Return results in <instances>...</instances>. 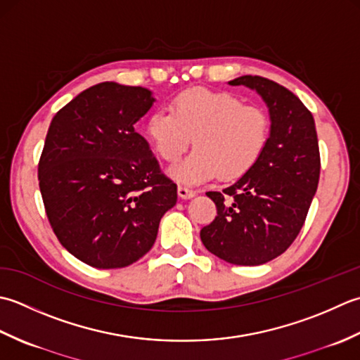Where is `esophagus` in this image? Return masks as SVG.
<instances>
[{
	"label": "esophagus",
	"instance_id": "34e87169",
	"mask_svg": "<svg viewBox=\"0 0 360 360\" xmlns=\"http://www.w3.org/2000/svg\"><path fill=\"white\" fill-rule=\"evenodd\" d=\"M177 193H179V197L180 199H193V197L197 194L195 191H193V189H189V188H185V186H179V189H177Z\"/></svg>",
	"mask_w": 360,
	"mask_h": 360
}]
</instances>
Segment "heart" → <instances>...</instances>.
<instances>
[{
	"instance_id": "obj_1",
	"label": "heart",
	"mask_w": 360,
	"mask_h": 360,
	"mask_svg": "<svg viewBox=\"0 0 360 360\" xmlns=\"http://www.w3.org/2000/svg\"><path fill=\"white\" fill-rule=\"evenodd\" d=\"M146 135L167 163L193 141L195 150L171 175L183 185H200L217 175L234 180L252 171L266 150L270 122L261 107L242 104L231 93L191 88L174 98L171 112L150 115Z\"/></svg>"
}]
</instances>
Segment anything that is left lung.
<instances>
[{"mask_svg": "<svg viewBox=\"0 0 360 360\" xmlns=\"http://www.w3.org/2000/svg\"><path fill=\"white\" fill-rule=\"evenodd\" d=\"M229 84L250 88L266 102L270 135L252 171L222 193H207L217 216L200 239L226 262L261 266L288 250L306 221L320 177L317 130L303 102L274 80L240 76Z\"/></svg>", "mask_w": 360, "mask_h": 360, "instance_id": "1", "label": "left lung"}]
</instances>
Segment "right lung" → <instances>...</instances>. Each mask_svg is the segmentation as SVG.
I'll return each instance as SVG.
<instances>
[{
    "label": "right lung",
    "instance_id": "obj_1",
    "mask_svg": "<svg viewBox=\"0 0 360 360\" xmlns=\"http://www.w3.org/2000/svg\"><path fill=\"white\" fill-rule=\"evenodd\" d=\"M153 102L148 88L102 82L51 121L39 163L46 216L60 244L91 267L138 261L177 203V185L134 127Z\"/></svg>",
    "mask_w": 360,
    "mask_h": 360
}]
</instances>
